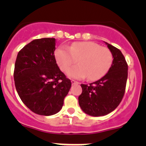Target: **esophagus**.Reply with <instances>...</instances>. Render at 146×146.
I'll return each instance as SVG.
<instances>
[{
	"mask_svg": "<svg viewBox=\"0 0 146 146\" xmlns=\"http://www.w3.org/2000/svg\"><path fill=\"white\" fill-rule=\"evenodd\" d=\"M71 82L73 85H75V84H79L78 82L76 81V80H71Z\"/></svg>",
	"mask_w": 146,
	"mask_h": 146,
	"instance_id": "obj_1",
	"label": "esophagus"
}]
</instances>
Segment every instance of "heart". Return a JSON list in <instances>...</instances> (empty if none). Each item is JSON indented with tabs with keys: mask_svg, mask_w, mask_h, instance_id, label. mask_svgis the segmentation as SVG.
Returning a JSON list of instances; mask_svg holds the SVG:
<instances>
[{
	"mask_svg": "<svg viewBox=\"0 0 146 146\" xmlns=\"http://www.w3.org/2000/svg\"><path fill=\"white\" fill-rule=\"evenodd\" d=\"M56 58L60 68L67 70L69 77L84 78L88 76L90 80H96L107 74L113 62L111 51L106 47L92 42H78L69 47L61 46L55 52Z\"/></svg>",
	"mask_w": 146,
	"mask_h": 146,
	"instance_id": "obj_1",
	"label": "heart"
}]
</instances>
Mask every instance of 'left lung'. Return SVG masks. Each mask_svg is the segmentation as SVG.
I'll list each match as a JSON object with an SVG mask.
<instances>
[{"mask_svg":"<svg viewBox=\"0 0 146 146\" xmlns=\"http://www.w3.org/2000/svg\"><path fill=\"white\" fill-rule=\"evenodd\" d=\"M113 56L108 73L90 85L81 84L82 92L78 97L80 107L93 117L108 114L119 106L124 95L128 78V64L121 51L107 43Z\"/></svg>","mask_w":146,"mask_h":146,"instance_id":"left-lung-1","label":"left lung"}]
</instances>
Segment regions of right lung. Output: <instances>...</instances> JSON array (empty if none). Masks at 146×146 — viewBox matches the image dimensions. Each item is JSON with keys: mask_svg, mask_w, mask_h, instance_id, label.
I'll return each instance as SVG.
<instances>
[{"mask_svg": "<svg viewBox=\"0 0 146 146\" xmlns=\"http://www.w3.org/2000/svg\"><path fill=\"white\" fill-rule=\"evenodd\" d=\"M54 38L32 41L18 52L14 69L16 90L23 102L34 113L56 114L71 87L56 64Z\"/></svg>", "mask_w": 146, "mask_h": 146, "instance_id": "add662e5", "label": "right lung"}]
</instances>
